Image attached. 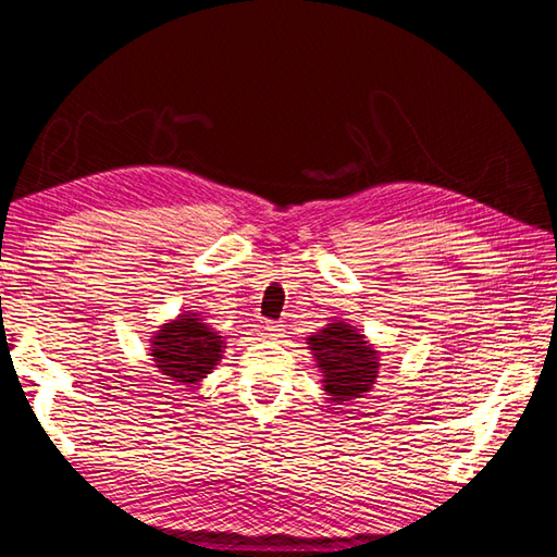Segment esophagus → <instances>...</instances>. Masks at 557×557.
I'll list each match as a JSON object with an SVG mask.
<instances>
[{
  "instance_id": "1",
  "label": "esophagus",
  "mask_w": 557,
  "mask_h": 557,
  "mask_svg": "<svg viewBox=\"0 0 557 557\" xmlns=\"http://www.w3.org/2000/svg\"><path fill=\"white\" fill-rule=\"evenodd\" d=\"M263 330H265V335H277V333H280V325H275V323H265V325H263Z\"/></svg>"
}]
</instances>
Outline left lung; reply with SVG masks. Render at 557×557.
Instances as JSON below:
<instances>
[{
  "mask_svg": "<svg viewBox=\"0 0 557 557\" xmlns=\"http://www.w3.org/2000/svg\"><path fill=\"white\" fill-rule=\"evenodd\" d=\"M311 349L325 375L323 383L333 399L347 401L369 393L375 383L377 357L366 345L363 335L347 323H333L321 335L311 337Z\"/></svg>",
  "mask_w": 557,
  "mask_h": 557,
  "instance_id": "8db88e82",
  "label": "left lung"
}]
</instances>
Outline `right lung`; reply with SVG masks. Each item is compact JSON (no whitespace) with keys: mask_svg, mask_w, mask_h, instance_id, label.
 Instances as JSON below:
<instances>
[{"mask_svg":"<svg viewBox=\"0 0 557 557\" xmlns=\"http://www.w3.org/2000/svg\"><path fill=\"white\" fill-rule=\"evenodd\" d=\"M222 345L218 333L200 323L194 315H184L180 321L168 323L152 339V357L158 369L176 383H198L215 369L222 357Z\"/></svg>","mask_w":557,"mask_h":557,"instance_id":"obj_1","label":"right lung"}]
</instances>
